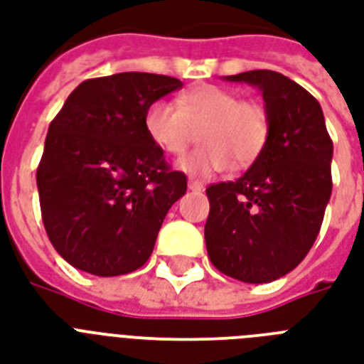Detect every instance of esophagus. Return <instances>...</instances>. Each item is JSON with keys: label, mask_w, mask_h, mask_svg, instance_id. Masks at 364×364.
<instances>
[{"label": "esophagus", "mask_w": 364, "mask_h": 364, "mask_svg": "<svg viewBox=\"0 0 364 364\" xmlns=\"http://www.w3.org/2000/svg\"><path fill=\"white\" fill-rule=\"evenodd\" d=\"M188 188H191V191H202V188H204V183L196 181V179H188Z\"/></svg>", "instance_id": "esophagus-1"}]
</instances>
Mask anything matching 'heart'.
Wrapping results in <instances>:
<instances>
[{"label":"heart","mask_w":364,"mask_h":364,"mask_svg":"<svg viewBox=\"0 0 364 364\" xmlns=\"http://www.w3.org/2000/svg\"><path fill=\"white\" fill-rule=\"evenodd\" d=\"M143 126L151 141L170 154H181L194 130L202 127L198 141L204 145L177 162L179 170L194 177L225 171L232 159L238 166H249L259 159L270 136L264 105L213 85L188 90L177 104L156 100L145 111Z\"/></svg>","instance_id":"obj_1"}]
</instances>
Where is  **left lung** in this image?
I'll list each match as a JSON object with an SVG mask.
<instances>
[{
	"mask_svg": "<svg viewBox=\"0 0 364 364\" xmlns=\"http://www.w3.org/2000/svg\"><path fill=\"white\" fill-rule=\"evenodd\" d=\"M225 79L262 92L270 136L240 179L205 188V247L223 274L268 283L294 270L319 234L333 193V139L319 102L289 77L253 70Z\"/></svg>",
	"mask_w": 364,
	"mask_h": 364,
	"instance_id": "left-lung-1",
	"label": "left lung"
}]
</instances>
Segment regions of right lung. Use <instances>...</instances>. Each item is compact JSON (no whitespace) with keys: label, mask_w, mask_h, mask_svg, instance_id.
I'll use <instances>...</instances> for the list:
<instances>
[{"label":"right lung","mask_w":364,"mask_h":364,"mask_svg":"<svg viewBox=\"0 0 364 364\" xmlns=\"http://www.w3.org/2000/svg\"><path fill=\"white\" fill-rule=\"evenodd\" d=\"M181 87L176 77L141 71L88 79L50 122L37 191L48 240L71 266L111 277L151 257L187 177L170 170L143 117Z\"/></svg>","instance_id":"obj_1"}]
</instances>
